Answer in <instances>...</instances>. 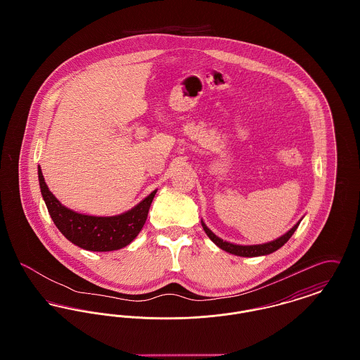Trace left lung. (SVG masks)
<instances>
[{
    "instance_id": "1",
    "label": "left lung",
    "mask_w": 360,
    "mask_h": 360,
    "mask_svg": "<svg viewBox=\"0 0 360 360\" xmlns=\"http://www.w3.org/2000/svg\"><path fill=\"white\" fill-rule=\"evenodd\" d=\"M298 225H300V223L295 224L288 233H285L279 239L270 241V243H266V244H257V245H238V244H232V243H228V241H224L220 238H217L204 223H202V228H204L206 235L209 236V239L212 240L216 245H219L224 251H226L229 254H233V255H238V257H260V255H269V254H273L276 250H279L288 240L290 239L292 233L295 232V229L298 228Z\"/></svg>"
}]
</instances>
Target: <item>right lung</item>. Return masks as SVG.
Masks as SVG:
<instances>
[{
    "label": "right lung",
    "instance_id": "obj_1",
    "mask_svg": "<svg viewBox=\"0 0 360 360\" xmlns=\"http://www.w3.org/2000/svg\"><path fill=\"white\" fill-rule=\"evenodd\" d=\"M41 195L52 221L62 235L87 251H115L136 238L147 220L156 190L131 210L113 217H96L72 212L62 205L47 188L40 167H37Z\"/></svg>",
    "mask_w": 360,
    "mask_h": 360
}]
</instances>
